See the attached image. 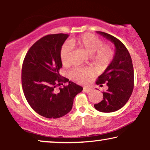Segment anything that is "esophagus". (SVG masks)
Masks as SVG:
<instances>
[{
    "mask_svg": "<svg viewBox=\"0 0 150 150\" xmlns=\"http://www.w3.org/2000/svg\"><path fill=\"white\" fill-rule=\"evenodd\" d=\"M92 90V88H88V87H84L83 88V91L86 92V93H88V92H90Z\"/></svg>",
    "mask_w": 150,
    "mask_h": 150,
    "instance_id": "esophagus-1",
    "label": "esophagus"
}]
</instances>
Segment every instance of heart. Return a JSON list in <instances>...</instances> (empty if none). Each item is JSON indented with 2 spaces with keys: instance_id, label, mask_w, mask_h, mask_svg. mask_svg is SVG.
<instances>
[{
  "instance_id": "b5f03b06",
  "label": "heart",
  "mask_w": 150,
  "mask_h": 150,
  "mask_svg": "<svg viewBox=\"0 0 150 150\" xmlns=\"http://www.w3.org/2000/svg\"><path fill=\"white\" fill-rule=\"evenodd\" d=\"M69 43L62 46L60 51V59L64 65H69L71 61L72 46H78L91 56L92 63L98 68H104L109 64L113 56V51L110 46L103 45L100 38L92 34H84L69 40ZM73 79L79 83L87 82L90 75L88 69L75 68L70 71Z\"/></svg>"
}]
</instances>
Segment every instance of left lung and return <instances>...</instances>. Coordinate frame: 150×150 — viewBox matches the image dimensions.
I'll return each instance as SVG.
<instances>
[{
	"instance_id": "obj_1",
	"label": "left lung",
	"mask_w": 150,
	"mask_h": 150,
	"mask_svg": "<svg viewBox=\"0 0 150 150\" xmlns=\"http://www.w3.org/2000/svg\"><path fill=\"white\" fill-rule=\"evenodd\" d=\"M96 33L114 44L115 54L96 82L100 87L106 83L107 90L103 92V100L94 105V107L100 112H113L124 107L131 96L134 88L133 65L128 50L119 39L100 31Z\"/></svg>"
}]
</instances>
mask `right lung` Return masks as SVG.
Returning <instances> with one entry per match:
<instances>
[{
	"mask_svg": "<svg viewBox=\"0 0 150 150\" xmlns=\"http://www.w3.org/2000/svg\"><path fill=\"white\" fill-rule=\"evenodd\" d=\"M69 36L60 33L42 37L29 49L23 62L24 96L34 111L47 118L67 114L72 109L75 96L83 90L59 73L62 67L60 51ZM63 82H69L68 86L56 88Z\"/></svg>",
	"mask_w": 150,
	"mask_h": 150,
	"instance_id": "1",
	"label": "right lung"
}]
</instances>
